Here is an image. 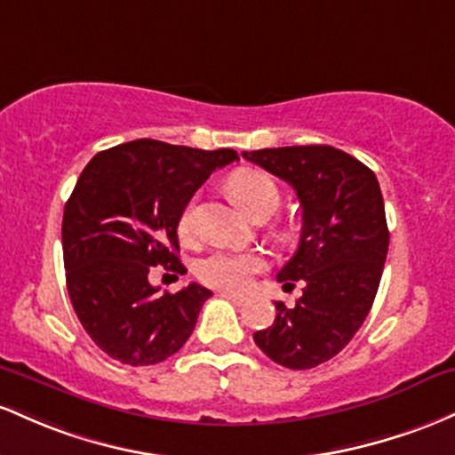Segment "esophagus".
Instances as JSON below:
<instances>
[{
	"label": "esophagus",
	"instance_id": "1",
	"mask_svg": "<svg viewBox=\"0 0 455 455\" xmlns=\"http://www.w3.org/2000/svg\"><path fill=\"white\" fill-rule=\"evenodd\" d=\"M221 296H226V299L232 300L234 305H244V303H247V300H249L247 296H244V294H238V292H226V290H223Z\"/></svg>",
	"mask_w": 455,
	"mask_h": 455
}]
</instances>
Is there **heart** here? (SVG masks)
Segmentation results:
<instances>
[{"label":"heart","mask_w":455,"mask_h":455,"mask_svg":"<svg viewBox=\"0 0 455 455\" xmlns=\"http://www.w3.org/2000/svg\"><path fill=\"white\" fill-rule=\"evenodd\" d=\"M229 193L234 196L244 212L251 219L270 217L282 204L277 182L268 173L259 170H238L232 173L228 182ZM197 202L191 200L182 208L178 219V234L182 241H191L196 234ZM264 268V259L253 251H232V249H217L197 262L196 273L206 285L219 290H243L251 282L255 273Z\"/></svg>","instance_id":"1"}]
</instances>
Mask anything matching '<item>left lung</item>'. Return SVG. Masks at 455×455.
I'll return each instance as SVG.
<instances>
[{"instance_id": "left-lung-1", "label": "left lung", "mask_w": 455, "mask_h": 455, "mask_svg": "<svg viewBox=\"0 0 455 455\" xmlns=\"http://www.w3.org/2000/svg\"><path fill=\"white\" fill-rule=\"evenodd\" d=\"M282 178L303 208L300 241L277 273L303 282L294 307L275 303V323L255 331L258 348L290 370L333 359L361 329L374 303L389 249L380 185L374 172L333 146H288L243 152Z\"/></svg>"}]
</instances>
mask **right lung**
Segmentation results:
<instances>
[{
    "mask_svg": "<svg viewBox=\"0 0 455 455\" xmlns=\"http://www.w3.org/2000/svg\"><path fill=\"white\" fill-rule=\"evenodd\" d=\"M232 161L238 155L229 148L137 140L99 152L81 172L62 219L66 285L85 333L111 359L161 363L193 333L211 290L188 283L159 294L150 273L159 264L187 273L178 219L208 176Z\"/></svg>",
    "mask_w": 455,
    "mask_h": 455,
    "instance_id": "right-lung-1",
    "label": "right lung"
}]
</instances>
